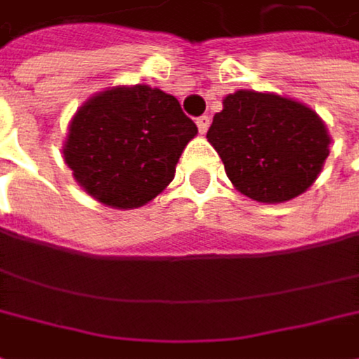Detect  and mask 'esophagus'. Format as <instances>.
Here are the masks:
<instances>
[{
	"instance_id": "1",
	"label": "esophagus",
	"mask_w": 359,
	"mask_h": 359,
	"mask_svg": "<svg viewBox=\"0 0 359 359\" xmlns=\"http://www.w3.org/2000/svg\"><path fill=\"white\" fill-rule=\"evenodd\" d=\"M196 123H198L200 134H206V132H208V125H210V116H206V114H204V116H200Z\"/></svg>"
}]
</instances>
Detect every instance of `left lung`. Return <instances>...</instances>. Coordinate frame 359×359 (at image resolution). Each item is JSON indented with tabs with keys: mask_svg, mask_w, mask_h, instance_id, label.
<instances>
[{
	"mask_svg": "<svg viewBox=\"0 0 359 359\" xmlns=\"http://www.w3.org/2000/svg\"><path fill=\"white\" fill-rule=\"evenodd\" d=\"M232 185L264 204L290 202L304 194L330 155L323 118L306 104L253 89L223 97L206 134Z\"/></svg>",
	"mask_w": 359,
	"mask_h": 359,
	"instance_id": "8db88e82",
	"label": "left lung"
}]
</instances>
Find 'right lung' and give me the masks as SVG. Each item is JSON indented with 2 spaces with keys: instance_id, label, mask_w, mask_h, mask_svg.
I'll return each mask as SVG.
<instances>
[{
  "instance_id": "obj_1",
  "label": "right lung",
  "mask_w": 359,
  "mask_h": 359,
  "mask_svg": "<svg viewBox=\"0 0 359 359\" xmlns=\"http://www.w3.org/2000/svg\"><path fill=\"white\" fill-rule=\"evenodd\" d=\"M196 134V123L174 95L149 85H118L91 95L74 112L63 159L93 200L130 210L172 183Z\"/></svg>"
}]
</instances>
